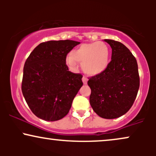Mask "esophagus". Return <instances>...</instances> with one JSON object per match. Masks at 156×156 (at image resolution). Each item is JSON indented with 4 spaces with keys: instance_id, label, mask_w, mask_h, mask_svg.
<instances>
[{
    "instance_id": "34e87169",
    "label": "esophagus",
    "mask_w": 156,
    "mask_h": 156,
    "mask_svg": "<svg viewBox=\"0 0 156 156\" xmlns=\"http://www.w3.org/2000/svg\"><path fill=\"white\" fill-rule=\"evenodd\" d=\"M82 81H83V84H87V81H88V79H87L86 77H83V78H82Z\"/></svg>"
}]
</instances>
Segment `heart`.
<instances>
[{"instance_id": "heart-1", "label": "heart", "mask_w": 156, "mask_h": 156, "mask_svg": "<svg viewBox=\"0 0 156 156\" xmlns=\"http://www.w3.org/2000/svg\"><path fill=\"white\" fill-rule=\"evenodd\" d=\"M81 63L83 72L89 76H98L106 69L109 64V48L103 42L83 44L71 52L66 59L69 67Z\"/></svg>"}]
</instances>
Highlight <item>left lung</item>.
<instances>
[{
  "instance_id": "1",
  "label": "left lung",
  "mask_w": 156,
  "mask_h": 156,
  "mask_svg": "<svg viewBox=\"0 0 156 156\" xmlns=\"http://www.w3.org/2000/svg\"><path fill=\"white\" fill-rule=\"evenodd\" d=\"M112 49L106 69L88 80L89 102L94 112L104 119H115L129 111L139 88L136 59L121 42L104 39Z\"/></svg>"
}]
</instances>
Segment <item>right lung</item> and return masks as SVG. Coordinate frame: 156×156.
Segmentation results:
<instances>
[{
	"instance_id": "right-lung-1",
	"label": "right lung",
	"mask_w": 156,
	"mask_h": 156,
	"mask_svg": "<svg viewBox=\"0 0 156 156\" xmlns=\"http://www.w3.org/2000/svg\"><path fill=\"white\" fill-rule=\"evenodd\" d=\"M79 42L48 41L31 52L23 68L22 92L31 112L45 121L65 117L80 87L82 76L69 71L67 53Z\"/></svg>"
}]
</instances>
